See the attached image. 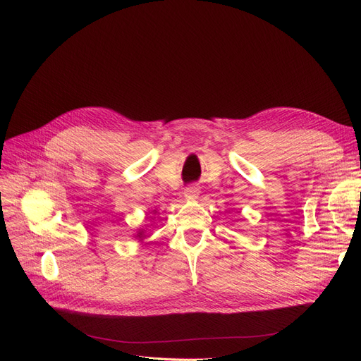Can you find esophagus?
Instances as JSON below:
<instances>
[{
	"label": "esophagus",
	"instance_id": "34e87169",
	"mask_svg": "<svg viewBox=\"0 0 361 361\" xmlns=\"http://www.w3.org/2000/svg\"><path fill=\"white\" fill-rule=\"evenodd\" d=\"M199 195H200V190L197 185H188L184 190V197L187 200H196L199 197Z\"/></svg>",
	"mask_w": 361,
	"mask_h": 361
}]
</instances>
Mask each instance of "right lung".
<instances>
[{"instance_id": "add662e5", "label": "right lung", "mask_w": 361, "mask_h": 361, "mask_svg": "<svg viewBox=\"0 0 361 361\" xmlns=\"http://www.w3.org/2000/svg\"><path fill=\"white\" fill-rule=\"evenodd\" d=\"M157 212H158V211H157V207H155V209H154V211H152V214H155V215H157ZM147 226H149V225H147ZM147 226H146V228H140V230H137V234L135 235V238H137L139 241H143V240H145V238L147 237V235H146V231H147Z\"/></svg>"}]
</instances>
